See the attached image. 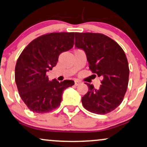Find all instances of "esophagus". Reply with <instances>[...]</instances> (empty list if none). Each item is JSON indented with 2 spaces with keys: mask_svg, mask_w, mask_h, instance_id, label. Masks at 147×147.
<instances>
[{
  "mask_svg": "<svg viewBox=\"0 0 147 147\" xmlns=\"http://www.w3.org/2000/svg\"><path fill=\"white\" fill-rule=\"evenodd\" d=\"M79 84H81V81H79L78 80H76L75 81V86H79Z\"/></svg>",
  "mask_w": 147,
  "mask_h": 147,
  "instance_id": "1",
  "label": "esophagus"
}]
</instances>
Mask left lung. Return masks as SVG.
Instances as JSON below:
<instances>
[{"instance_id":"obj_1","label":"left lung","mask_w":147,"mask_h":147,"mask_svg":"<svg viewBox=\"0 0 147 147\" xmlns=\"http://www.w3.org/2000/svg\"><path fill=\"white\" fill-rule=\"evenodd\" d=\"M75 47L86 53L90 70L101 77L98 89L86 84L88 92L81 98L87 110L105 114L123 101L129 82V69L124 51L114 40L103 34L75 33Z\"/></svg>"}]
</instances>
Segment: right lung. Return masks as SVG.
I'll use <instances>...</instances> for the list:
<instances>
[{"label": "right lung", "mask_w": 147, "mask_h": 147, "mask_svg": "<svg viewBox=\"0 0 147 147\" xmlns=\"http://www.w3.org/2000/svg\"><path fill=\"white\" fill-rule=\"evenodd\" d=\"M74 33H51L38 37L26 46L17 60L15 80L19 94L30 110L47 113L57 108L63 92L74 81H49L47 72L56 66L59 55L71 49Z\"/></svg>", "instance_id": "right-lung-1"}]
</instances>
